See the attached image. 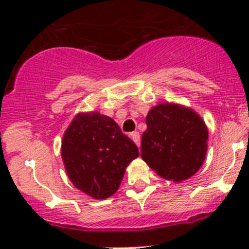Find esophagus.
I'll use <instances>...</instances> for the list:
<instances>
[{
  "mask_svg": "<svg viewBox=\"0 0 249 249\" xmlns=\"http://www.w3.org/2000/svg\"><path fill=\"white\" fill-rule=\"evenodd\" d=\"M131 139H132V141H134V142L136 143V144L139 145V147H140V144H141V136H140V132H137V131L131 132Z\"/></svg>",
  "mask_w": 249,
  "mask_h": 249,
  "instance_id": "esophagus-1",
  "label": "esophagus"
}]
</instances>
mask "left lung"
<instances>
[{
	"label": "left lung",
	"mask_w": 249,
	"mask_h": 249,
	"mask_svg": "<svg viewBox=\"0 0 249 249\" xmlns=\"http://www.w3.org/2000/svg\"><path fill=\"white\" fill-rule=\"evenodd\" d=\"M145 124L141 157L150 169L173 182L197 172L207 152L208 131L194 110L171 104L158 105L149 110Z\"/></svg>",
	"instance_id": "8db88e82"
}]
</instances>
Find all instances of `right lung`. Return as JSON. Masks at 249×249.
<instances>
[{"mask_svg":"<svg viewBox=\"0 0 249 249\" xmlns=\"http://www.w3.org/2000/svg\"><path fill=\"white\" fill-rule=\"evenodd\" d=\"M61 155L74 187L94 199H107L139 157V148L112 118L94 112L74 118L64 135Z\"/></svg>","mask_w":249,"mask_h":249,"instance_id":"add662e5","label":"right lung"}]
</instances>
